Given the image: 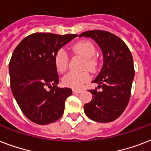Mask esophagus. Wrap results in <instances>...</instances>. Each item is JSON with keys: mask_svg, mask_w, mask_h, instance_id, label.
<instances>
[{"mask_svg": "<svg viewBox=\"0 0 151 151\" xmlns=\"http://www.w3.org/2000/svg\"><path fill=\"white\" fill-rule=\"evenodd\" d=\"M81 92H82V90H78V89L73 90V94H78V93H81Z\"/></svg>", "mask_w": 151, "mask_h": 151, "instance_id": "1", "label": "esophagus"}]
</instances>
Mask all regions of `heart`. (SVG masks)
<instances>
[{"instance_id":"1","label":"heart","mask_w":151,"mask_h":151,"mask_svg":"<svg viewBox=\"0 0 151 151\" xmlns=\"http://www.w3.org/2000/svg\"><path fill=\"white\" fill-rule=\"evenodd\" d=\"M73 53L78 54L85 59L84 68L93 70L96 66V61L93 58L96 55V48L89 41H81L75 44L72 47ZM69 57L66 50L59 49L55 55V65L59 73H63L68 67ZM89 74L87 72L75 73L70 72L64 76L63 82L66 86L72 88H81L89 81Z\"/></svg>"}]
</instances>
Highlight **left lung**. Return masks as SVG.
I'll list each match as a JSON object with an SVG mask.
<instances>
[{
  "label": "left lung",
  "mask_w": 151,
  "mask_h": 151,
  "mask_svg": "<svg viewBox=\"0 0 151 151\" xmlns=\"http://www.w3.org/2000/svg\"><path fill=\"white\" fill-rule=\"evenodd\" d=\"M79 37L93 39L103 55V67L92 81L101 90H89L92 99L84 106L85 114L95 122H113L124 112L130 99L135 75L132 53L122 39L108 31L89 30Z\"/></svg>",
  "instance_id": "8db88e82"
}]
</instances>
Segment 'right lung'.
Wrapping results in <instances>:
<instances>
[{"instance_id": "right-lung-1", "label": "right lung", "mask_w": 151, "mask_h": 151, "mask_svg": "<svg viewBox=\"0 0 151 151\" xmlns=\"http://www.w3.org/2000/svg\"><path fill=\"white\" fill-rule=\"evenodd\" d=\"M76 37L35 33L25 37L13 52L9 63L11 89L23 114L35 124H50L63 114L72 89L57 87L55 55ZM46 87L51 89L47 91Z\"/></svg>"}]
</instances>
